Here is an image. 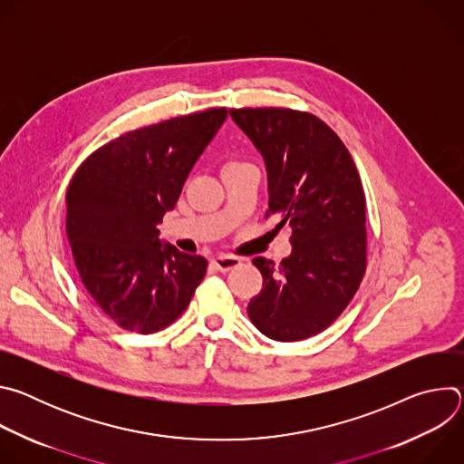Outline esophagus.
<instances>
[{
	"label": "esophagus",
	"instance_id": "34e87169",
	"mask_svg": "<svg viewBox=\"0 0 464 464\" xmlns=\"http://www.w3.org/2000/svg\"><path fill=\"white\" fill-rule=\"evenodd\" d=\"M242 264V258L238 256H233V255H220L217 258H213V266L218 270V272H231L235 268H238Z\"/></svg>",
	"mask_w": 464,
	"mask_h": 464
}]
</instances>
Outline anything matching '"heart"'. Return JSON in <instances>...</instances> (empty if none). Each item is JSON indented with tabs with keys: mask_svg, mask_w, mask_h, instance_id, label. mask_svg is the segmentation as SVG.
Segmentation results:
<instances>
[{
	"mask_svg": "<svg viewBox=\"0 0 464 464\" xmlns=\"http://www.w3.org/2000/svg\"><path fill=\"white\" fill-rule=\"evenodd\" d=\"M237 165H246V163H244V161H237V160H231V161H227V163L224 165V169H226V167H237Z\"/></svg>",
	"mask_w": 464,
	"mask_h": 464,
	"instance_id": "heart-1",
	"label": "heart"
}]
</instances>
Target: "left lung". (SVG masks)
I'll list each match as a JSON object with an SVG mask.
<instances>
[{
	"mask_svg": "<svg viewBox=\"0 0 464 464\" xmlns=\"http://www.w3.org/2000/svg\"><path fill=\"white\" fill-rule=\"evenodd\" d=\"M233 121L266 161L276 229L290 227L281 264L255 256L262 290L247 304L251 323L276 342L323 333L347 308L367 270L365 192L336 131L310 111L233 108Z\"/></svg>",
	"mask_w": 464,
	"mask_h": 464,
	"instance_id": "left-lung-1",
	"label": "left lung"
}]
</instances>
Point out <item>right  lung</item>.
Wrapping results in <instances>:
<instances>
[{
    "instance_id": "1",
    "label": "right lung",
    "mask_w": 464,
    "mask_h": 464,
    "mask_svg": "<svg viewBox=\"0 0 464 464\" xmlns=\"http://www.w3.org/2000/svg\"><path fill=\"white\" fill-rule=\"evenodd\" d=\"M227 117L211 108L136 128L93 150L65 190V231L79 277L117 326L154 334L188 306L202 255L161 247L158 226Z\"/></svg>"
}]
</instances>
